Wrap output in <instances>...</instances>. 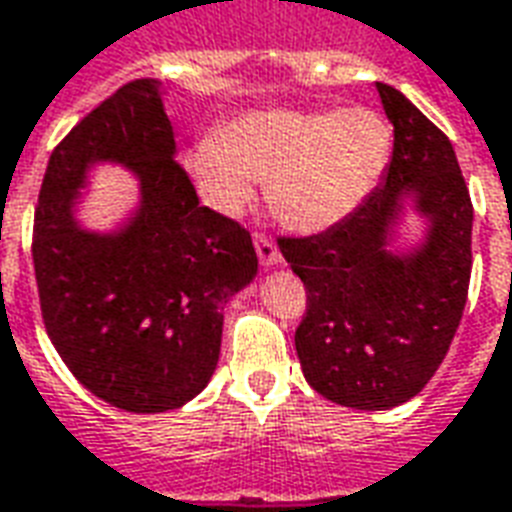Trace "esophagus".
<instances>
[{
	"label": "esophagus",
	"mask_w": 512,
	"mask_h": 512,
	"mask_svg": "<svg viewBox=\"0 0 512 512\" xmlns=\"http://www.w3.org/2000/svg\"><path fill=\"white\" fill-rule=\"evenodd\" d=\"M253 245H256V253H259V261L264 264V267H272V264H278V261H281L278 245H275L267 234H256V237H253Z\"/></svg>",
	"instance_id": "1"
}]
</instances>
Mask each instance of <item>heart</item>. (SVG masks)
Returning <instances> with one entry per match:
<instances>
[{"label":"heart","mask_w":512,"mask_h":512,"mask_svg":"<svg viewBox=\"0 0 512 512\" xmlns=\"http://www.w3.org/2000/svg\"><path fill=\"white\" fill-rule=\"evenodd\" d=\"M390 144L393 133L371 108H275L229 122L190 152L188 171L223 215H240L253 182H267L283 226L322 231L374 190Z\"/></svg>","instance_id":"1"}]
</instances>
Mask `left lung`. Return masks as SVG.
Returning <instances> with one entry per match:
<instances>
[{"label": "left lung", "mask_w": 512, "mask_h": 512, "mask_svg": "<svg viewBox=\"0 0 512 512\" xmlns=\"http://www.w3.org/2000/svg\"><path fill=\"white\" fill-rule=\"evenodd\" d=\"M376 89L395 138L382 185L327 231L278 240L308 294L294 333L302 374L327 401L365 412L404 404L436 374L472 272V199L453 144L398 89ZM406 198L429 231L393 254Z\"/></svg>", "instance_id": "1"}]
</instances>
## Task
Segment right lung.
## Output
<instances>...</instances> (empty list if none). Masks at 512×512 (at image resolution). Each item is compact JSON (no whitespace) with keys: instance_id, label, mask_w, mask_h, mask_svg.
I'll list each match as a JSON object with an SVG mask.
<instances>
[{"instance_id":"right-lung-1","label":"right lung","mask_w":512,"mask_h":512,"mask_svg":"<svg viewBox=\"0 0 512 512\" xmlns=\"http://www.w3.org/2000/svg\"><path fill=\"white\" fill-rule=\"evenodd\" d=\"M158 78H136L70 130L48 160L32 231L46 333L100 401L136 414L188 404L215 374L223 305L256 278L251 234L201 207L179 166ZM137 174L142 201L119 232L77 226L95 162Z\"/></svg>"}]
</instances>
